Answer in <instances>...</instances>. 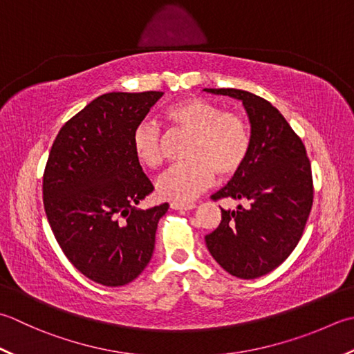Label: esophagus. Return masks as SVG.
<instances>
[{
  "mask_svg": "<svg viewBox=\"0 0 354 354\" xmlns=\"http://www.w3.org/2000/svg\"><path fill=\"white\" fill-rule=\"evenodd\" d=\"M195 207L193 203H170V209L173 210H193Z\"/></svg>",
  "mask_w": 354,
  "mask_h": 354,
  "instance_id": "esophagus-1",
  "label": "esophagus"
}]
</instances>
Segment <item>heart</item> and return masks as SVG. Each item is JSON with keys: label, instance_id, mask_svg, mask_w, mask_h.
I'll return each instance as SVG.
<instances>
[{"label": "heart", "instance_id": "heart-1", "mask_svg": "<svg viewBox=\"0 0 354 354\" xmlns=\"http://www.w3.org/2000/svg\"><path fill=\"white\" fill-rule=\"evenodd\" d=\"M173 126L190 133L185 158L189 161L170 167L158 179V195L164 199L190 201L213 181L241 170L250 151V130L236 113L223 112L216 104L192 96L171 104L164 112ZM131 149L138 161L149 169L162 162L161 131L153 122L142 121L131 133Z\"/></svg>", "mask_w": 354, "mask_h": 354}]
</instances>
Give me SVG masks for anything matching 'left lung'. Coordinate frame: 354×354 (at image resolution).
I'll return each instance as SVG.
<instances>
[{
  "label": "left lung",
  "mask_w": 354,
  "mask_h": 354,
  "mask_svg": "<svg viewBox=\"0 0 354 354\" xmlns=\"http://www.w3.org/2000/svg\"><path fill=\"white\" fill-rule=\"evenodd\" d=\"M204 90L242 101L252 127L244 165L212 196L248 205L221 209V224L205 244L225 272L254 279L281 266L302 236L313 205L311 165L301 138L268 101L238 88Z\"/></svg>",
  "instance_id": "left-lung-1"
}]
</instances>
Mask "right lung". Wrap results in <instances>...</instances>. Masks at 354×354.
Instances as JSON below:
<instances>
[{"label":"right lung","mask_w":354,"mask_h":354,"mask_svg":"<svg viewBox=\"0 0 354 354\" xmlns=\"http://www.w3.org/2000/svg\"><path fill=\"white\" fill-rule=\"evenodd\" d=\"M162 92L101 95L61 127L48 155L43 201L55 239L73 267L101 286L136 279L169 204L138 209L153 192L131 133Z\"/></svg>","instance_id":"right-lung-1"}]
</instances>
